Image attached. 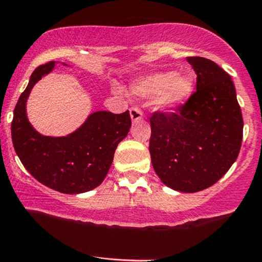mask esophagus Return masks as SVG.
<instances>
[{
	"mask_svg": "<svg viewBox=\"0 0 262 262\" xmlns=\"http://www.w3.org/2000/svg\"><path fill=\"white\" fill-rule=\"evenodd\" d=\"M129 113H130L132 122L133 123H138L143 119V113L138 108H130Z\"/></svg>",
	"mask_w": 262,
	"mask_h": 262,
	"instance_id": "esophagus-1",
	"label": "esophagus"
}]
</instances>
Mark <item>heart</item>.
<instances>
[{
  "mask_svg": "<svg viewBox=\"0 0 262 262\" xmlns=\"http://www.w3.org/2000/svg\"><path fill=\"white\" fill-rule=\"evenodd\" d=\"M195 89V77L189 71L155 72L139 77L130 84L132 94L143 98L157 97L158 107L174 111L188 102Z\"/></svg>",
  "mask_w": 262,
  "mask_h": 262,
  "instance_id": "heart-1",
  "label": "heart"
}]
</instances>
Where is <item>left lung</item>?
<instances>
[{
    "mask_svg": "<svg viewBox=\"0 0 262 262\" xmlns=\"http://www.w3.org/2000/svg\"><path fill=\"white\" fill-rule=\"evenodd\" d=\"M196 92L177 113L150 117L151 164L163 184L182 192L214 185L236 160L243 114L231 77L215 62L188 57Z\"/></svg>",
    "mask_w": 262,
    "mask_h": 262,
    "instance_id": "8db88e82",
    "label": "left lung"
}]
</instances>
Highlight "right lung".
<instances>
[{
	"label": "right lung",
	"instance_id": "add662e5",
	"mask_svg": "<svg viewBox=\"0 0 262 262\" xmlns=\"http://www.w3.org/2000/svg\"><path fill=\"white\" fill-rule=\"evenodd\" d=\"M58 62L36 68L19 96L11 125L16 154L34 179L63 194H80L102 184L113 162L118 144L132 126L129 111L113 114L98 111L66 137L42 136L27 118L26 104L31 91ZM67 66V64H66Z\"/></svg>",
	"mask_w": 262,
	"mask_h": 262
}]
</instances>
